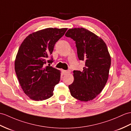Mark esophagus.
I'll return each instance as SVG.
<instances>
[{"label": "esophagus", "mask_w": 131, "mask_h": 131, "mask_svg": "<svg viewBox=\"0 0 131 131\" xmlns=\"http://www.w3.org/2000/svg\"><path fill=\"white\" fill-rule=\"evenodd\" d=\"M62 72L63 74L66 75L67 74H69V73H70V70H62Z\"/></svg>", "instance_id": "obj_1"}]
</instances>
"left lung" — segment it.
I'll use <instances>...</instances> for the list:
<instances>
[{
  "label": "left lung",
  "instance_id": "8db88e82",
  "mask_svg": "<svg viewBox=\"0 0 131 131\" xmlns=\"http://www.w3.org/2000/svg\"><path fill=\"white\" fill-rule=\"evenodd\" d=\"M65 36L75 41L79 59L85 62L83 71H73L70 92L75 99L90 101L101 93L108 79L111 58L107 46L100 37L84 28L69 29Z\"/></svg>",
  "mask_w": 131,
  "mask_h": 131
}]
</instances>
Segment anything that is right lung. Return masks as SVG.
<instances>
[{
    "label": "right lung",
    "mask_w": 131,
    "mask_h": 131,
    "mask_svg": "<svg viewBox=\"0 0 131 131\" xmlns=\"http://www.w3.org/2000/svg\"><path fill=\"white\" fill-rule=\"evenodd\" d=\"M68 28H47L29 35L18 49L14 69L20 85L30 99L36 101L47 99L60 80L61 72L52 66H45L56 42ZM50 66V65H49Z\"/></svg>",
    "instance_id": "1"
}]
</instances>
